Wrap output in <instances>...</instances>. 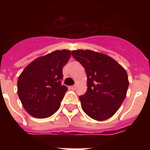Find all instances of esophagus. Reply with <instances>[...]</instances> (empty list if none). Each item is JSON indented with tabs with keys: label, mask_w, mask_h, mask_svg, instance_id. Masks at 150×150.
Wrapping results in <instances>:
<instances>
[{
	"label": "esophagus",
	"mask_w": 150,
	"mask_h": 150,
	"mask_svg": "<svg viewBox=\"0 0 150 150\" xmlns=\"http://www.w3.org/2000/svg\"><path fill=\"white\" fill-rule=\"evenodd\" d=\"M75 88H76V87H75V85H73V86H71V87H70V89H71V90H75Z\"/></svg>",
	"instance_id": "obj_1"
}]
</instances>
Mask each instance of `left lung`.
I'll return each instance as SVG.
<instances>
[{"label": "left lung", "mask_w": 150, "mask_h": 150, "mask_svg": "<svg viewBox=\"0 0 150 150\" xmlns=\"http://www.w3.org/2000/svg\"><path fill=\"white\" fill-rule=\"evenodd\" d=\"M71 54L84 67L88 76V90L79 96L83 112L96 120L112 117L127 94L129 83L126 71L102 53L77 50Z\"/></svg>", "instance_id": "1"}]
</instances>
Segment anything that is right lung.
I'll return each instance as SVG.
<instances>
[{
    "mask_svg": "<svg viewBox=\"0 0 150 150\" xmlns=\"http://www.w3.org/2000/svg\"><path fill=\"white\" fill-rule=\"evenodd\" d=\"M70 57L68 50L53 51L34 60L19 75L18 96L30 115L42 119L58 111L67 91L61 82L62 67Z\"/></svg>",
    "mask_w": 150,
    "mask_h": 150,
    "instance_id": "right-lung-1",
    "label": "right lung"
}]
</instances>
